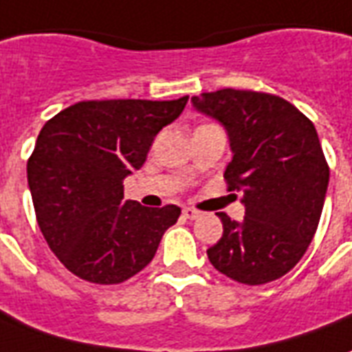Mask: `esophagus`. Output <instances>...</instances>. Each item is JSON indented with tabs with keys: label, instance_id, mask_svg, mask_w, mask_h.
<instances>
[{
	"label": "esophagus",
	"instance_id": "esophagus-1",
	"mask_svg": "<svg viewBox=\"0 0 352 352\" xmlns=\"http://www.w3.org/2000/svg\"><path fill=\"white\" fill-rule=\"evenodd\" d=\"M183 216H184V218H188V220H196L197 216H199V210L190 209V207H186V209H183Z\"/></svg>",
	"mask_w": 352,
	"mask_h": 352
}]
</instances>
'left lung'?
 <instances>
[{"label":"left lung","mask_w":352,"mask_h":352,"mask_svg":"<svg viewBox=\"0 0 352 352\" xmlns=\"http://www.w3.org/2000/svg\"><path fill=\"white\" fill-rule=\"evenodd\" d=\"M222 124L231 162L229 190H241V222L218 212L223 235L207 250L218 272L246 285L274 282L300 261L321 218L329 166L314 123L280 96L222 89L192 96Z\"/></svg>","instance_id":"1"}]
</instances>
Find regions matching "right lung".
Segmentation results:
<instances>
[{
	"mask_svg": "<svg viewBox=\"0 0 352 352\" xmlns=\"http://www.w3.org/2000/svg\"><path fill=\"white\" fill-rule=\"evenodd\" d=\"M186 102L188 96L78 102L38 132L28 183L38 228L72 274L110 285L153 261L181 209L124 201L123 181L142 168L156 134Z\"/></svg>",
	"mask_w": 352,
	"mask_h": 352,
	"instance_id": "1",
	"label": "right lung"
}]
</instances>
